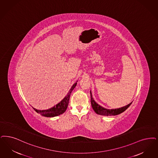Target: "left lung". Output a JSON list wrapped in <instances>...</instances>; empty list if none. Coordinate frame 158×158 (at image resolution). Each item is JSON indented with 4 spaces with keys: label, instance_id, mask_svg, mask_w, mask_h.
<instances>
[{
    "label": "left lung",
    "instance_id": "obj_1",
    "mask_svg": "<svg viewBox=\"0 0 158 158\" xmlns=\"http://www.w3.org/2000/svg\"><path fill=\"white\" fill-rule=\"evenodd\" d=\"M90 102H91V105L92 107L93 108L94 110L95 111V113H96L98 114L101 115H103V116H114V115H118L119 114H120L122 112H123L125 110L129 107V106L132 104V102L130 103L129 104L127 105L126 106L123 107L118 108V109H106L105 107H102L101 105H99L98 103H97L95 100L94 99L92 92L90 91Z\"/></svg>",
    "mask_w": 158,
    "mask_h": 158
}]
</instances>
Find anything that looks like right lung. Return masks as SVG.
Wrapping results in <instances>:
<instances>
[{"mask_svg":"<svg viewBox=\"0 0 158 158\" xmlns=\"http://www.w3.org/2000/svg\"><path fill=\"white\" fill-rule=\"evenodd\" d=\"M77 82V81H76V83H75L72 86L68 94L63 98V99L56 105H55L54 106L46 110H38L33 107V109L38 114H40L41 115L48 118H52V117H55V116H57L63 114L66 111V110L67 109V107L68 106L70 94L72 90L76 87Z\"/></svg>","mask_w":158,"mask_h":158,"instance_id":"add662e5","label":"right lung"}]
</instances>
